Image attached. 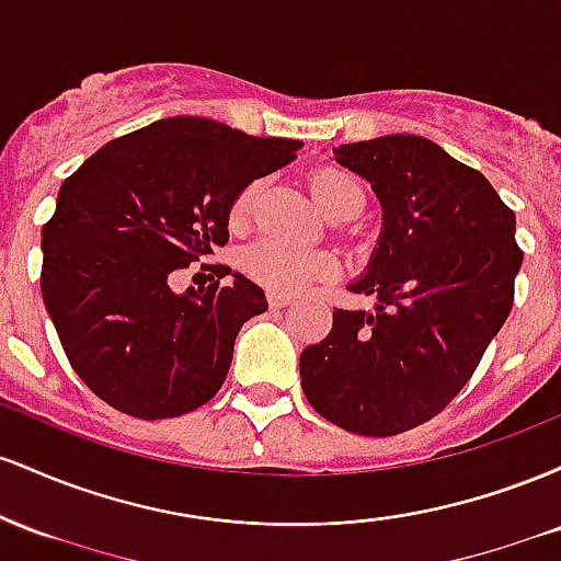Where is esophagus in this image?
<instances>
[{
	"mask_svg": "<svg viewBox=\"0 0 561 561\" xmlns=\"http://www.w3.org/2000/svg\"><path fill=\"white\" fill-rule=\"evenodd\" d=\"M266 300H268V306L272 308H285V306H289V295H285V293H276V289H268L266 293Z\"/></svg>",
	"mask_w": 561,
	"mask_h": 561,
	"instance_id": "obj_1",
	"label": "esophagus"
}]
</instances>
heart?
<instances>
[{
	"label": "heart",
	"mask_w": 561,
	"mask_h": 561,
	"mask_svg": "<svg viewBox=\"0 0 561 561\" xmlns=\"http://www.w3.org/2000/svg\"><path fill=\"white\" fill-rule=\"evenodd\" d=\"M308 192L313 203L319 205L321 214L332 216L337 210L351 208V205L364 203L362 184L351 173L340 169H317L308 176ZM255 184H248L240 195L234 197L229 208V224L240 229L248 224L250 210H253ZM242 272L259 285L276 289V293H300L319 279H330L337 272V261L324 250H308L289 244L276 237H263V240L248 244L242 250Z\"/></svg>",
	"instance_id": "heart-1"
}]
</instances>
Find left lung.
Returning <instances> with one entry per match:
<instances>
[{
	"label": "left lung",
	"instance_id": "1",
	"mask_svg": "<svg viewBox=\"0 0 561 561\" xmlns=\"http://www.w3.org/2000/svg\"><path fill=\"white\" fill-rule=\"evenodd\" d=\"M334 160L371 184L382 231L351 293L375 311L332 313L300 353V385L324 420L356 435L420 427L459 396L512 311L523 250L514 214L480 171L435 141L388 134Z\"/></svg>",
	"mask_w": 561,
	"mask_h": 561
}]
</instances>
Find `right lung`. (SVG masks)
<instances>
[{
	"mask_svg": "<svg viewBox=\"0 0 561 561\" xmlns=\"http://www.w3.org/2000/svg\"><path fill=\"white\" fill-rule=\"evenodd\" d=\"M300 147L176 115L107 141L62 182L42 229V295L96 398L137 420H171L216 396L237 332L266 311V295L242 274L186 293L173 279L227 244L234 197Z\"/></svg>",
	"mask_w": 561,
	"mask_h": 561,
	"instance_id": "add662e5",
	"label": "right lung"
}]
</instances>
